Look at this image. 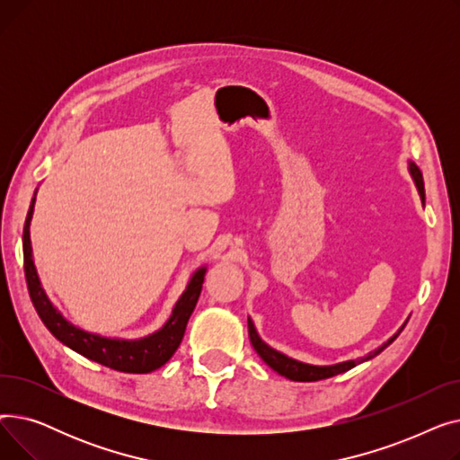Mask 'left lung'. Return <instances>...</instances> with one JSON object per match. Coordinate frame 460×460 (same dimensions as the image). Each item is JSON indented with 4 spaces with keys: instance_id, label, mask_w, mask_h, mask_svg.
Wrapping results in <instances>:
<instances>
[{
    "instance_id": "left-lung-1",
    "label": "left lung",
    "mask_w": 460,
    "mask_h": 460,
    "mask_svg": "<svg viewBox=\"0 0 460 460\" xmlns=\"http://www.w3.org/2000/svg\"><path fill=\"white\" fill-rule=\"evenodd\" d=\"M410 173H412L414 181H416V186L420 190V196H421V201H425V188H423V175L420 172V167L410 162ZM406 326V323H404ZM402 326V328H404ZM402 328L392 337V340L385 341L380 349H376L375 352H371L369 356L361 358V359H350V361H343V364H337V366H330V367H317V366H307V364H302V361H296L293 358H288L278 350H274L272 347H269L267 343H264L261 337L257 335L255 332V326L253 323L248 319V332H250V341L253 345V349L257 350V354L262 358L264 364H267L269 367H272L276 373H279L281 376L288 378V380H295V382H317V380H324V378H330V376H335V375H341L352 367H356L358 364H361V361L366 359H371L373 356L380 354L385 347H390L395 340L397 335L402 332Z\"/></svg>"
}]
</instances>
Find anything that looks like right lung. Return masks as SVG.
Wrapping results in <instances>:
<instances>
[{
    "instance_id": "add662e5",
    "label": "right lung",
    "mask_w": 460,
    "mask_h": 460,
    "mask_svg": "<svg viewBox=\"0 0 460 460\" xmlns=\"http://www.w3.org/2000/svg\"><path fill=\"white\" fill-rule=\"evenodd\" d=\"M33 203L35 199L31 201L30 212L26 217V226H23V272H26L31 302L44 326L68 349L76 350L78 354L110 369H115L120 373H151L162 367L165 361L175 354V350L182 341L188 319L199 300L207 270L201 269L193 274L184 295L175 304L172 317H169V321L160 332L149 337H143V340H137V341L106 340V337L87 333L66 323L61 317V313L50 304V300H48V296L42 291L40 281L37 278L35 264H33V257H31V240H30V222L33 214Z\"/></svg>"
}]
</instances>
